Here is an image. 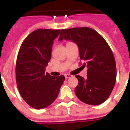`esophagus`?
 Wrapping results in <instances>:
<instances>
[{
	"mask_svg": "<svg viewBox=\"0 0 130 130\" xmlns=\"http://www.w3.org/2000/svg\"><path fill=\"white\" fill-rule=\"evenodd\" d=\"M64 76H65L66 79H68V78L72 77V75H71L70 74H68V73H66V74H65V75H64Z\"/></svg>",
	"mask_w": 130,
	"mask_h": 130,
	"instance_id": "esophagus-1",
	"label": "esophagus"
}]
</instances>
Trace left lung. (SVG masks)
I'll return each instance as SVG.
<instances>
[{
	"label": "left lung",
	"mask_w": 130,
	"mask_h": 130,
	"mask_svg": "<svg viewBox=\"0 0 130 130\" xmlns=\"http://www.w3.org/2000/svg\"><path fill=\"white\" fill-rule=\"evenodd\" d=\"M72 41L77 45L79 56L87 67L86 79L76 75L79 83L75 87L77 97L88 105L104 103L114 88L117 77L116 62L105 39L89 27L61 30L58 38Z\"/></svg>",
	"instance_id": "obj_1"
}]
</instances>
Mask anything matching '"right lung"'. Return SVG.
I'll use <instances>...</instances> for the list:
<instances>
[{
    "mask_svg": "<svg viewBox=\"0 0 130 130\" xmlns=\"http://www.w3.org/2000/svg\"><path fill=\"white\" fill-rule=\"evenodd\" d=\"M60 30L38 29L25 39L15 66L17 86L21 97L30 107L41 109L53 103L65 80L45 73L51 57L53 40Z\"/></svg>",
    "mask_w": 130,
    "mask_h": 130,
    "instance_id": "add662e5",
    "label": "right lung"
}]
</instances>
